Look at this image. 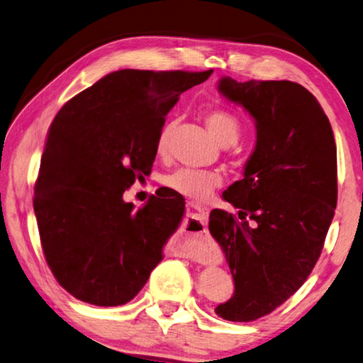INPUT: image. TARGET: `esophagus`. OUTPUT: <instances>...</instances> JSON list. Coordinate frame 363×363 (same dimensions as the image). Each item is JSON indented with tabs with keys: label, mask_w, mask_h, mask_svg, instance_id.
Returning a JSON list of instances; mask_svg holds the SVG:
<instances>
[{
	"label": "esophagus",
	"mask_w": 363,
	"mask_h": 363,
	"mask_svg": "<svg viewBox=\"0 0 363 363\" xmlns=\"http://www.w3.org/2000/svg\"><path fill=\"white\" fill-rule=\"evenodd\" d=\"M189 208L193 212H196V220L198 223L202 226H196V228H188L183 233V245L178 247L177 253L180 257H207L212 255V249H211V240H208L207 231H206V223L208 218V207L196 204V202H189Z\"/></svg>",
	"instance_id": "1"
}]
</instances>
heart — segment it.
I'll list each match as a JSON object with an SVG mask.
<instances>
[{
    "label": "heart",
    "instance_id": "b5f03b06",
    "mask_svg": "<svg viewBox=\"0 0 363 363\" xmlns=\"http://www.w3.org/2000/svg\"><path fill=\"white\" fill-rule=\"evenodd\" d=\"M204 119L208 130L221 146H231L242 135V121L233 111L225 110V108L208 110ZM172 130H174V123L164 124L159 130L156 138L157 155L162 156L167 152ZM221 183H223V175L218 170L180 167L164 177L165 186L193 201L207 199L213 189L218 188Z\"/></svg>",
    "mask_w": 363,
    "mask_h": 363
}]
</instances>
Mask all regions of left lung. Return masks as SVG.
<instances>
[{
  "mask_svg": "<svg viewBox=\"0 0 363 363\" xmlns=\"http://www.w3.org/2000/svg\"><path fill=\"white\" fill-rule=\"evenodd\" d=\"M218 91L255 119L257 145L242 180L223 193L240 218L215 208L208 221L234 279V295L215 313L250 322L287 301L320 257L338 198L336 145L301 84L221 78Z\"/></svg>",
  "mask_w": 363,
  "mask_h": 363,
  "instance_id": "left-lung-1",
  "label": "left lung"
}]
</instances>
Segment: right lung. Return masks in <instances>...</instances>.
<instances>
[{
  "label": "right lung",
  "instance_id": "1",
  "mask_svg": "<svg viewBox=\"0 0 363 363\" xmlns=\"http://www.w3.org/2000/svg\"><path fill=\"white\" fill-rule=\"evenodd\" d=\"M207 72L119 69L74 95L49 127L33 207L44 257L63 289L95 306L130 301L162 259L185 204L123 194L150 175L156 138L182 92Z\"/></svg>",
  "mask_w": 363,
  "mask_h": 363
}]
</instances>
